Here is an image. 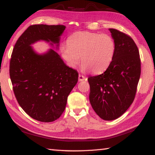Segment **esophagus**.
Returning <instances> with one entry per match:
<instances>
[{
    "mask_svg": "<svg viewBox=\"0 0 155 155\" xmlns=\"http://www.w3.org/2000/svg\"><path fill=\"white\" fill-rule=\"evenodd\" d=\"M85 80H86L85 77H84L83 75H81V74L78 75V81H85Z\"/></svg>",
    "mask_w": 155,
    "mask_h": 155,
    "instance_id": "34e87169",
    "label": "esophagus"
}]
</instances>
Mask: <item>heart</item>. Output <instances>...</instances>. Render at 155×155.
Here are the masks:
<instances>
[{
  "label": "heart",
  "mask_w": 155,
  "mask_h": 155,
  "mask_svg": "<svg viewBox=\"0 0 155 155\" xmlns=\"http://www.w3.org/2000/svg\"><path fill=\"white\" fill-rule=\"evenodd\" d=\"M68 46L60 49L62 58L70 68H75L82 63L83 70H90L98 74L105 70L111 64L115 53L114 39L107 34L90 31H77L67 40Z\"/></svg>",
  "instance_id": "heart-1"
}]
</instances>
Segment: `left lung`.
<instances>
[{"instance_id": "8db88e82", "label": "left lung", "mask_w": 155, "mask_h": 155, "mask_svg": "<svg viewBox=\"0 0 155 155\" xmlns=\"http://www.w3.org/2000/svg\"><path fill=\"white\" fill-rule=\"evenodd\" d=\"M116 50L111 64L103 74L90 77V102L104 120L118 118L134 101L141 74L140 52L129 35L109 28Z\"/></svg>"}]
</instances>
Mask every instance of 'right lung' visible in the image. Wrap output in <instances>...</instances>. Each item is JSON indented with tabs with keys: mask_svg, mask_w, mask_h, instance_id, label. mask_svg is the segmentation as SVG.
<instances>
[{
	"mask_svg": "<svg viewBox=\"0 0 155 155\" xmlns=\"http://www.w3.org/2000/svg\"><path fill=\"white\" fill-rule=\"evenodd\" d=\"M65 28L64 25H31L13 49L9 75L15 96L22 109L40 122H53L61 116L78 74L53 49L39 54L31 45L44 40L58 48Z\"/></svg>",
	"mask_w": 155,
	"mask_h": 155,
	"instance_id": "1",
	"label": "right lung"
}]
</instances>
